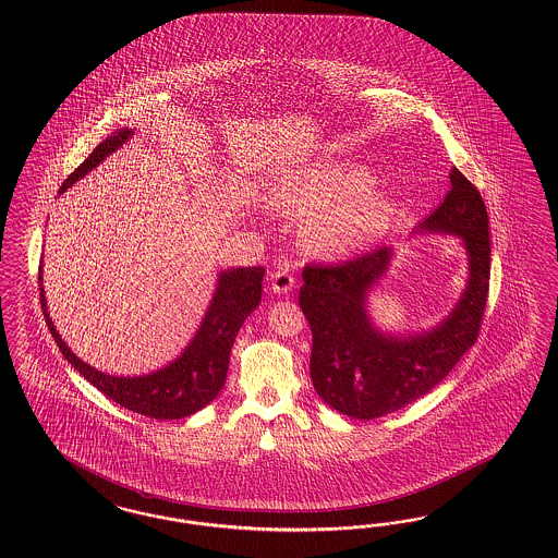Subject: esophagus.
Listing matches in <instances>:
<instances>
[{
	"label": "esophagus",
	"mask_w": 558,
	"mask_h": 558,
	"mask_svg": "<svg viewBox=\"0 0 558 558\" xmlns=\"http://www.w3.org/2000/svg\"><path fill=\"white\" fill-rule=\"evenodd\" d=\"M270 282L271 290L276 294H287L294 287V276L282 268V270L271 271Z\"/></svg>",
	"instance_id": "34e87169"
}]
</instances>
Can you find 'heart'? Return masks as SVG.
Returning a JSON list of instances; mask_svg holds the SVG:
<instances>
[{"instance_id": "b5f03b06", "label": "heart", "mask_w": 558, "mask_h": 558, "mask_svg": "<svg viewBox=\"0 0 558 558\" xmlns=\"http://www.w3.org/2000/svg\"><path fill=\"white\" fill-rule=\"evenodd\" d=\"M374 175L357 163H322L280 175L266 192V204L287 217H308L301 229L313 254H350L385 231L395 203L372 194Z\"/></svg>"}]
</instances>
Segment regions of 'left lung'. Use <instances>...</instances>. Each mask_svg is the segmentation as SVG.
Segmentation results:
<instances>
[{"label": "left lung", "instance_id": "left-lung-1", "mask_svg": "<svg viewBox=\"0 0 558 558\" xmlns=\"http://www.w3.org/2000/svg\"><path fill=\"white\" fill-rule=\"evenodd\" d=\"M444 203L420 231L462 241L469 280L446 319L422 333H383L366 299L387 274L392 250L378 247L343 264L304 266L299 304L313 331L311 380L329 407L354 420H376L422 399L474 345L489 294V217L478 190L450 171Z\"/></svg>", "mask_w": 558, "mask_h": 558}]
</instances>
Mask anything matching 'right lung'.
Masks as SVG:
<instances>
[{
  "instance_id": "obj_1",
  "label": "right lung",
  "mask_w": 558,
  "mask_h": 558,
  "mask_svg": "<svg viewBox=\"0 0 558 558\" xmlns=\"http://www.w3.org/2000/svg\"><path fill=\"white\" fill-rule=\"evenodd\" d=\"M133 135V129H119L117 133L104 138L100 145L89 153L84 163L63 182V186L59 187V194H63L80 178H84L87 171L100 166L110 153L117 151ZM264 271L266 270L262 266L220 271L210 306L206 308L203 323L196 336L190 339L186 350L173 362H169L166 368L143 376H110L106 372L92 368L84 360L73 354L49 317L43 288V271L38 274V282L45 319L69 364L80 372L87 383H92L120 407L135 411L138 415L166 422L187 417L217 399L227 378L229 355L236 333L247 319V315L254 313V308H257L262 301Z\"/></svg>"
}]
</instances>
